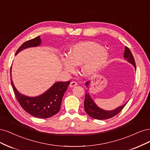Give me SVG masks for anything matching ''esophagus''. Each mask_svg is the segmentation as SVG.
Here are the masks:
<instances>
[{
	"instance_id": "1",
	"label": "esophagus",
	"mask_w": 150,
	"mask_h": 150,
	"mask_svg": "<svg viewBox=\"0 0 150 150\" xmlns=\"http://www.w3.org/2000/svg\"><path fill=\"white\" fill-rule=\"evenodd\" d=\"M76 85H77V83H76V82L73 81L71 82L69 86H70V87L72 88V87H74V86H76Z\"/></svg>"
}]
</instances>
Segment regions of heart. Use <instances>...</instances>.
Returning <instances> with one entry per match:
<instances>
[{
    "label": "heart",
    "instance_id": "heart-1",
    "mask_svg": "<svg viewBox=\"0 0 150 150\" xmlns=\"http://www.w3.org/2000/svg\"><path fill=\"white\" fill-rule=\"evenodd\" d=\"M109 54L103 47L93 42H82L72 47L69 57L62 59L64 69L69 72L75 70V66L82 65L81 70L85 76L96 75L107 63Z\"/></svg>",
    "mask_w": 150,
    "mask_h": 150
}]
</instances>
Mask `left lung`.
Returning a JSON list of instances; mask_svg holds the SVG:
<instances>
[{"label": "left lung", "mask_w": 150, "mask_h": 150, "mask_svg": "<svg viewBox=\"0 0 150 150\" xmlns=\"http://www.w3.org/2000/svg\"><path fill=\"white\" fill-rule=\"evenodd\" d=\"M124 59L127 60L129 64L133 65L135 70H136V64H135L134 59L133 56L132 54L131 51L127 47H125V52H124ZM90 81H88L86 82V86L89 88ZM88 89L86 90L85 91V98L84 101V108L86 113H87L90 117L91 118L96 119V120H107L113 117L114 116L117 115L120 113L122 110L125 107V106L127 105V102L125 103L122 106L116 108L112 110H105L98 107V105L95 103L93 100L91 98V96L88 92Z\"/></svg>", "instance_id": "1"}]
</instances>
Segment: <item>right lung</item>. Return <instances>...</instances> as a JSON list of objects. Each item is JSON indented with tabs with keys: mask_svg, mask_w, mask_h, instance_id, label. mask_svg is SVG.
Instances as JSON below:
<instances>
[{
	"mask_svg": "<svg viewBox=\"0 0 150 150\" xmlns=\"http://www.w3.org/2000/svg\"><path fill=\"white\" fill-rule=\"evenodd\" d=\"M41 43L40 36L28 40L18 48L16 55L28 48L40 46ZM11 71L12 69H11V80L13 92L18 102L25 112L33 117L39 118L51 117L59 112L63 96L70 83V81L55 82L43 93L37 96H28L21 93L17 90L12 80Z\"/></svg>",
	"mask_w": 150,
	"mask_h": 150,
	"instance_id": "1",
	"label": "right lung"
}]
</instances>
